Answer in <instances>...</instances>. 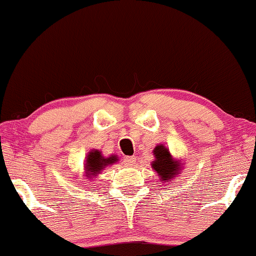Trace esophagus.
Wrapping results in <instances>:
<instances>
[{
	"instance_id": "34e87169",
	"label": "esophagus",
	"mask_w": 256,
	"mask_h": 256,
	"mask_svg": "<svg viewBox=\"0 0 256 256\" xmlns=\"http://www.w3.org/2000/svg\"><path fill=\"white\" fill-rule=\"evenodd\" d=\"M124 164L126 166H134L136 164V156H126L124 158Z\"/></svg>"
}]
</instances>
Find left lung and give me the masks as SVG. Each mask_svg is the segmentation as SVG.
I'll return each mask as SVG.
<instances>
[{
  "mask_svg": "<svg viewBox=\"0 0 256 256\" xmlns=\"http://www.w3.org/2000/svg\"><path fill=\"white\" fill-rule=\"evenodd\" d=\"M152 152H154L155 160L152 162V168L160 176L161 180H171L176 177V174H179L180 164L173 158L171 152L165 146H156Z\"/></svg>",
  "mask_w": 256,
  "mask_h": 256,
  "instance_id": "8db88e82",
  "label": "left lung"
}]
</instances>
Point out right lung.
I'll use <instances>...</instances> for the list:
<instances>
[{"instance_id": "right-lung-1", "label": "right lung", "mask_w": 256, "mask_h": 256, "mask_svg": "<svg viewBox=\"0 0 256 256\" xmlns=\"http://www.w3.org/2000/svg\"><path fill=\"white\" fill-rule=\"evenodd\" d=\"M118 158L116 155H110V158L102 156L101 152L100 150H91L89 152L86 156V161H85V174L88 177L90 176H98L104 167L112 164L116 162Z\"/></svg>"}]
</instances>
